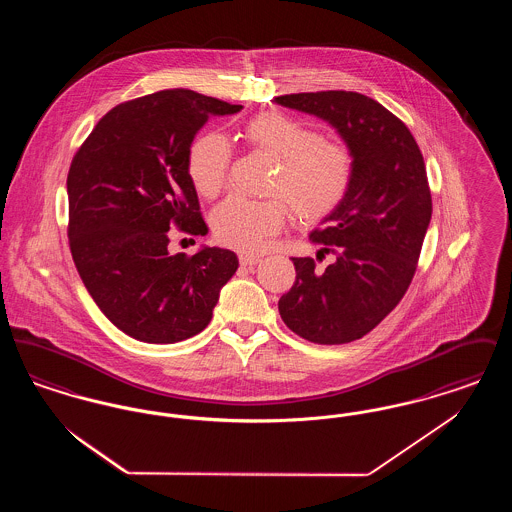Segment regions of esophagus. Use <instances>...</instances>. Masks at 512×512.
<instances>
[{"mask_svg":"<svg viewBox=\"0 0 512 512\" xmlns=\"http://www.w3.org/2000/svg\"><path fill=\"white\" fill-rule=\"evenodd\" d=\"M259 261H261V259H259L257 255H247V253L240 255V265H242V267H253V265H257Z\"/></svg>","mask_w":512,"mask_h":512,"instance_id":"1","label":"esophagus"}]
</instances>
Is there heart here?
I'll return each instance as SVG.
<instances>
[{
  "label": "heart",
  "instance_id": "b5f03b06",
  "mask_svg": "<svg viewBox=\"0 0 512 512\" xmlns=\"http://www.w3.org/2000/svg\"><path fill=\"white\" fill-rule=\"evenodd\" d=\"M247 144L278 161L268 194L282 195L293 217L315 224L340 207L353 182L349 149L322 136L286 113L270 111L245 124ZM232 149L224 136L207 132L188 151V174L197 194L215 197L226 184ZM286 220V205L272 199L230 195L213 213V232L220 244L255 253L263 249Z\"/></svg>",
  "mask_w": 512,
  "mask_h": 512
}]
</instances>
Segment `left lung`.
Masks as SVG:
<instances>
[{
    "label": "left lung",
    "mask_w": 512,
    "mask_h": 512,
    "mask_svg": "<svg viewBox=\"0 0 512 512\" xmlns=\"http://www.w3.org/2000/svg\"><path fill=\"white\" fill-rule=\"evenodd\" d=\"M282 107L328 122L353 157V182L340 207L311 232L336 261L324 272L295 257V284L280 317L303 340H359L390 315L413 280L432 219V195L411 130L378 101L357 92L278 96Z\"/></svg>",
    "instance_id": "obj_1"
}]
</instances>
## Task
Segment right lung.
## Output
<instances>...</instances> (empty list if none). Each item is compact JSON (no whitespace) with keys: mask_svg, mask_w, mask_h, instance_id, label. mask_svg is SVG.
Listing matches in <instances>:
<instances>
[{"mask_svg":"<svg viewBox=\"0 0 512 512\" xmlns=\"http://www.w3.org/2000/svg\"><path fill=\"white\" fill-rule=\"evenodd\" d=\"M242 111L174 88L113 107L67 176L74 265L101 313L134 340L176 343L213 318L238 270L230 249L169 253L171 224L205 236L188 151L209 117Z\"/></svg>","mask_w":512,"mask_h":512,"instance_id":"right-lung-1","label":"right lung"}]
</instances>
